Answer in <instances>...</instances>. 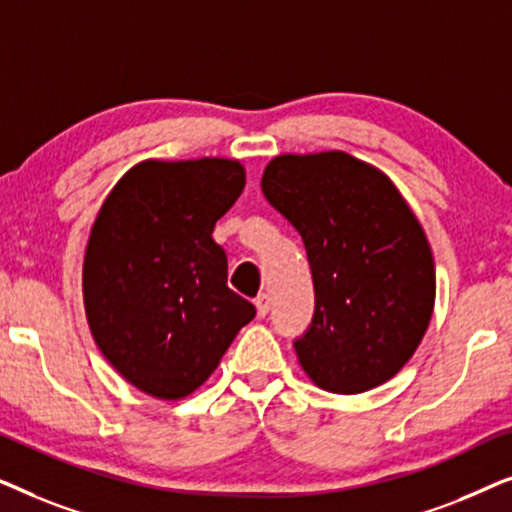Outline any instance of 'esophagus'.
<instances>
[{
    "instance_id": "obj_1",
    "label": "esophagus",
    "mask_w": 512,
    "mask_h": 512,
    "mask_svg": "<svg viewBox=\"0 0 512 512\" xmlns=\"http://www.w3.org/2000/svg\"><path fill=\"white\" fill-rule=\"evenodd\" d=\"M254 305H256V312H258V317H265V314L270 312V298L265 296V293H261V296H258L256 300H254Z\"/></svg>"
}]
</instances>
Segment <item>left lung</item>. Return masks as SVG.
I'll use <instances>...</instances> for the list:
<instances>
[{"mask_svg": "<svg viewBox=\"0 0 512 512\" xmlns=\"http://www.w3.org/2000/svg\"><path fill=\"white\" fill-rule=\"evenodd\" d=\"M265 200L303 237L314 314L293 340L314 384L361 394L391 380L422 342L436 298L431 247L394 184L342 151L279 156Z\"/></svg>", "mask_w": 512, "mask_h": 512, "instance_id": "left-lung-1", "label": "left lung"}]
</instances>
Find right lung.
Returning <instances> with one entry per match:
<instances>
[{
	"label": "right lung",
	"instance_id": "1",
	"mask_svg": "<svg viewBox=\"0 0 512 512\" xmlns=\"http://www.w3.org/2000/svg\"><path fill=\"white\" fill-rule=\"evenodd\" d=\"M244 188L237 160L132 167L90 230L83 303L107 361L156 398H184L219 366L256 307L228 289L216 221Z\"/></svg>",
	"mask_w": 512,
	"mask_h": 512
}]
</instances>
